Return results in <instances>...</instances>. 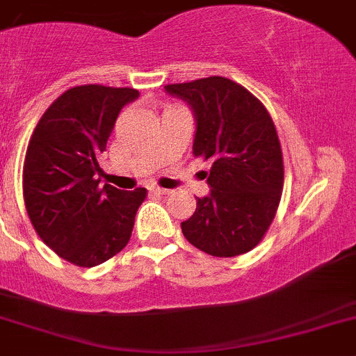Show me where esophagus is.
Listing matches in <instances>:
<instances>
[{
  "mask_svg": "<svg viewBox=\"0 0 356 356\" xmlns=\"http://www.w3.org/2000/svg\"><path fill=\"white\" fill-rule=\"evenodd\" d=\"M148 191L152 192V194H159V195H168L171 194V191H168V188H161V187H155V185H152Z\"/></svg>",
  "mask_w": 356,
  "mask_h": 356,
  "instance_id": "esophagus-1",
  "label": "esophagus"
}]
</instances>
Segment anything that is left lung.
<instances>
[{"label": "left lung", "mask_w": 356, "mask_h": 356, "mask_svg": "<svg viewBox=\"0 0 356 356\" xmlns=\"http://www.w3.org/2000/svg\"><path fill=\"white\" fill-rule=\"evenodd\" d=\"M164 90L191 106L195 157L211 161L209 194L181 222L191 245L213 257L255 248L269 229L283 188V155L269 111L223 76L171 83Z\"/></svg>", "instance_id": "1"}]
</instances>
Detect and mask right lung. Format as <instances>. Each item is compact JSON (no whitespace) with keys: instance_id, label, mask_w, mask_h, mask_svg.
<instances>
[{"instance_id":"1","label":"right lung","mask_w":356,"mask_h":356,"mask_svg":"<svg viewBox=\"0 0 356 356\" xmlns=\"http://www.w3.org/2000/svg\"><path fill=\"white\" fill-rule=\"evenodd\" d=\"M140 92L80 86L60 94L40 118L24 161V202L35 231L67 262L94 267L127 243L145 188L99 185V157L118 113Z\"/></svg>"}]
</instances>
